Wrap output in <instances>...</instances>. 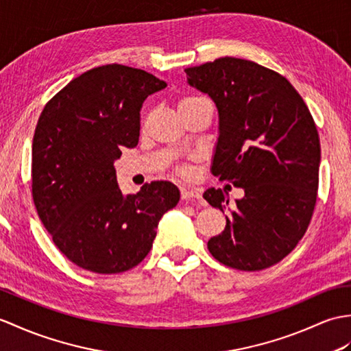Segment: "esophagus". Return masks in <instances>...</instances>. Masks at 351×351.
<instances>
[{"label":"esophagus","mask_w":351,"mask_h":351,"mask_svg":"<svg viewBox=\"0 0 351 351\" xmlns=\"http://www.w3.org/2000/svg\"><path fill=\"white\" fill-rule=\"evenodd\" d=\"M181 197H182V200H186V202H195V200L202 199V194L197 190L182 189L181 190Z\"/></svg>","instance_id":"1"}]
</instances>
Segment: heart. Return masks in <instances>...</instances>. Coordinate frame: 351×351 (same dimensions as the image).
<instances>
[{"label":"heart","mask_w":351,"mask_h":351,"mask_svg":"<svg viewBox=\"0 0 351 351\" xmlns=\"http://www.w3.org/2000/svg\"><path fill=\"white\" fill-rule=\"evenodd\" d=\"M197 100H200V99H194V97H189V99H184V100H181V103H179V109L184 108V106H186V104L193 103V101H197ZM184 173L189 175L190 170L189 169H184Z\"/></svg>","instance_id":"b5f03b06"}]
</instances>
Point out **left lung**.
Returning a JSON list of instances; mask_svg holds the SVG:
<instances>
[{
  "instance_id": "obj_1",
  "label": "left lung",
  "mask_w": 351,
  "mask_h": 351,
  "mask_svg": "<svg viewBox=\"0 0 351 351\" xmlns=\"http://www.w3.org/2000/svg\"><path fill=\"white\" fill-rule=\"evenodd\" d=\"M185 73L218 110L210 172L245 193L208 250L226 266L262 271L290 254L311 221L320 167L314 119L286 77L252 61L224 56ZM203 197L229 208L226 191Z\"/></svg>"
}]
</instances>
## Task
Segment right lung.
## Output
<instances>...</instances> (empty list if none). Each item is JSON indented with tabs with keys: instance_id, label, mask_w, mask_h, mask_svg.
<instances>
[{
	"instance_id": "add662e5",
	"label": "right lung",
	"mask_w": 351,
	"mask_h": 351,
	"mask_svg": "<svg viewBox=\"0 0 351 351\" xmlns=\"http://www.w3.org/2000/svg\"><path fill=\"white\" fill-rule=\"evenodd\" d=\"M121 64L88 70L45 106L32 138V199L55 245L79 267L119 274L148 256L161 217L179 202L169 181L122 194L115 161L134 148L141 108L166 88Z\"/></svg>"
}]
</instances>
